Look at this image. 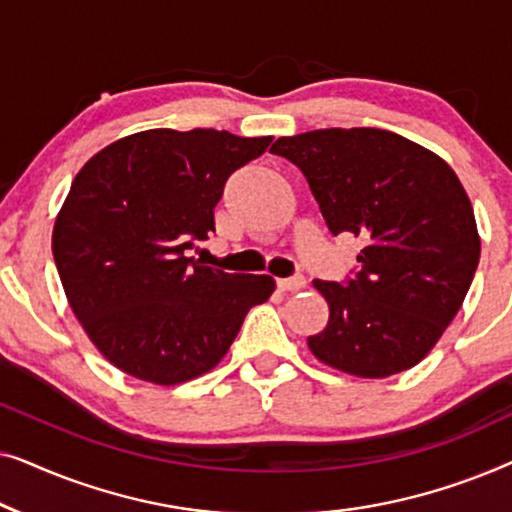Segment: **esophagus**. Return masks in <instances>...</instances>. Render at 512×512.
<instances>
[{"instance_id": "1", "label": "esophagus", "mask_w": 512, "mask_h": 512, "mask_svg": "<svg viewBox=\"0 0 512 512\" xmlns=\"http://www.w3.org/2000/svg\"><path fill=\"white\" fill-rule=\"evenodd\" d=\"M305 277L296 275V277H286V279H277V289L279 291H300L305 289Z\"/></svg>"}]
</instances>
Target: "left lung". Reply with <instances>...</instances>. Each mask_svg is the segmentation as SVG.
Wrapping results in <instances>:
<instances>
[{
  "instance_id": "obj_1",
  "label": "left lung",
  "mask_w": 512,
  "mask_h": 512,
  "mask_svg": "<svg viewBox=\"0 0 512 512\" xmlns=\"http://www.w3.org/2000/svg\"><path fill=\"white\" fill-rule=\"evenodd\" d=\"M333 235L366 242L342 282L314 279L331 317L307 345L326 366L389 377L417 366L464 303L480 261L471 200L452 167L377 128L279 137Z\"/></svg>"
}]
</instances>
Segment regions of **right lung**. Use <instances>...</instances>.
<instances>
[{"mask_svg": "<svg viewBox=\"0 0 512 512\" xmlns=\"http://www.w3.org/2000/svg\"><path fill=\"white\" fill-rule=\"evenodd\" d=\"M272 137L144 130L95 153L53 228V258L76 319L104 359L137 380L181 384L212 370L268 275H230L186 256L214 233L230 174Z\"/></svg>", "mask_w": 512, "mask_h": 512, "instance_id": "1", "label": "right lung"}]
</instances>
